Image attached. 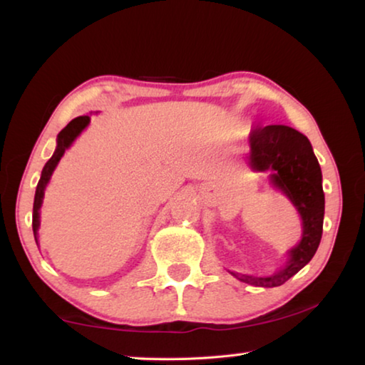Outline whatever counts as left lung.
I'll return each instance as SVG.
<instances>
[{
  "label": "left lung",
  "instance_id": "obj_1",
  "mask_svg": "<svg viewBox=\"0 0 365 365\" xmlns=\"http://www.w3.org/2000/svg\"><path fill=\"white\" fill-rule=\"evenodd\" d=\"M250 168L255 172L270 170V182L285 193L298 209L302 220L301 242L288 251V262L277 274L255 277L230 272L240 282L255 287L274 288L304 267L316 255L322 238L325 196L322 170L307 137L287 125L256 128L250 135Z\"/></svg>",
  "mask_w": 365,
  "mask_h": 365
}]
</instances>
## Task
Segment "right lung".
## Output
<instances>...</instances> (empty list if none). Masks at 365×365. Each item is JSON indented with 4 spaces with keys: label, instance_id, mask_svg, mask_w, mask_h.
<instances>
[{
    "label": "right lung",
    "instance_id": "1",
    "mask_svg": "<svg viewBox=\"0 0 365 365\" xmlns=\"http://www.w3.org/2000/svg\"><path fill=\"white\" fill-rule=\"evenodd\" d=\"M90 123V117L88 115H80L76 117V119L71 120L67 125L63 128V130L59 132L58 135V146H56V151L51 156V159L48 160L45 164V168L41 170V177L38 180V185H36V191H35V200H34V215H32V227H34V237H35V242H38L36 237H38V227H40V207H41V202H43V196H45V188L49 182V178H51L54 169H56L58 163L63 158V154L66 153L67 148H69L73 140H76L80 133L83 132V128L88 125Z\"/></svg>",
    "mask_w": 365,
    "mask_h": 365
}]
</instances>
